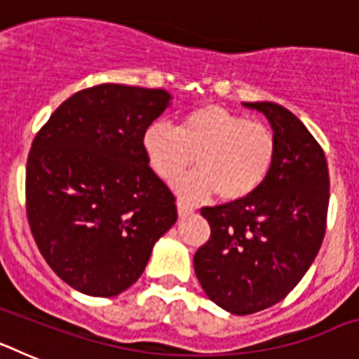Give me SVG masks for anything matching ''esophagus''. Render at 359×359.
<instances>
[{
	"instance_id": "34e87169",
	"label": "esophagus",
	"mask_w": 359,
	"mask_h": 359,
	"mask_svg": "<svg viewBox=\"0 0 359 359\" xmlns=\"http://www.w3.org/2000/svg\"><path fill=\"white\" fill-rule=\"evenodd\" d=\"M177 212H180V215H182V217H185V215L192 214V212H194V208L190 207L189 203H185L180 199V201H177Z\"/></svg>"
}]
</instances>
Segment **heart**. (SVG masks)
<instances>
[{
    "mask_svg": "<svg viewBox=\"0 0 359 359\" xmlns=\"http://www.w3.org/2000/svg\"><path fill=\"white\" fill-rule=\"evenodd\" d=\"M142 145L151 169L165 182L182 176L196 156L198 169L176 183L187 199H205L214 192L224 201L246 198L264 183L277 154L269 126L214 104L180 116L174 129L151 123Z\"/></svg>",
    "mask_w": 359,
    "mask_h": 359,
    "instance_id": "1",
    "label": "heart"
}]
</instances>
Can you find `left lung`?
<instances>
[{
    "mask_svg": "<svg viewBox=\"0 0 359 359\" xmlns=\"http://www.w3.org/2000/svg\"><path fill=\"white\" fill-rule=\"evenodd\" d=\"M244 106L264 113L273 128V167L253 194L201 208L210 239L194 255L203 291L233 315L287 297L322 246L329 208L327 161L315 136L278 104Z\"/></svg>",
    "mask_w": 359,
    "mask_h": 359,
    "instance_id": "obj_1",
    "label": "left lung"
}]
</instances>
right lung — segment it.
I'll list each match as a JSON object with an SVG mask.
<instances>
[{"mask_svg":"<svg viewBox=\"0 0 359 359\" xmlns=\"http://www.w3.org/2000/svg\"><path fill=\"white\" fill-rule=\"evenodd\" d=\"M169 100L163 90L93 86L65 100L32 142L28 224L44 261L73 290L126 291L176 223V198L142 145Z\"/></svg>","mask_w":359,"mask_h":359,"instance_id":"1","label":"right lung"}]
</instances>
